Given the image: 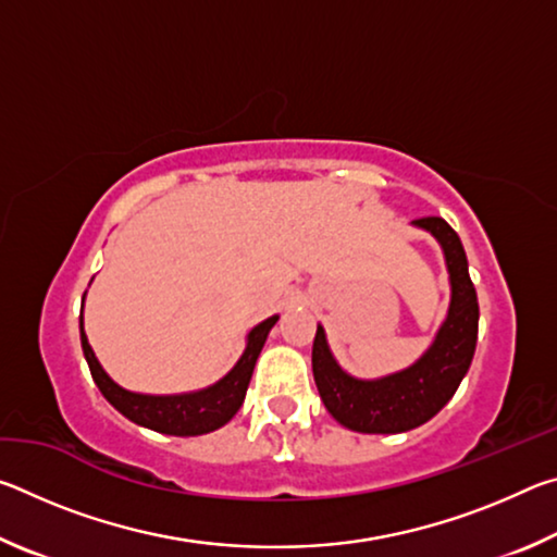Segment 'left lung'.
I'll return each mask as SVG.
<instances>
[{
	"instance_id": "obj_1",
	"label": "left lung",
	"mask_w": 557,
	"mask_h": 557,
	"mask_svg": "<svg viewBox=\"0 0 557 557\" xmlns=\"http://www.w3.org/2000/svg\"><path fill=\"white\" fill-rule=\"evenodd\" d=\"M412 225L440 243L449 275L447 317L425 354L403 371L381 379H356L338 366L324 326L317 324L312 346L317 391L338 425L363 435H395L425 425L451 400L474 358L479 301L459 235L435 215L412 221Z\"/></svg>"
}]
</instances>
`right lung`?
<instances>
[{"mask_svg":"<svg viewBox=\"0 0 557 557\" xmlns=\"http://www.w3.org/2000/svg\"><path fill=\"white\" fill-rule=\"evenodd\" d=\"M86 301V295H83ZM280 314L268 317L265 322L256 324L245 336V348L238 363L233 369L211 385L199 391L188 393H174V395H149V393H135L117 385L102 369L96 351L88 344L86 329H83V314H81V344L86 361L90 366L92 381L106 395V400L117 412L125 414L127 420L135 425H143L147 430L162 432V435H176V437H196L206 435L223 428L225 422L233 420V414L240 410L248 393V385L252 379V369L262 351V346L268 342L270 329L277 324Z\"/></svg>","mask_w":557,"mask_h":557,"instance_id":"right-lung-1","label":"right lung"}]
</instances>
